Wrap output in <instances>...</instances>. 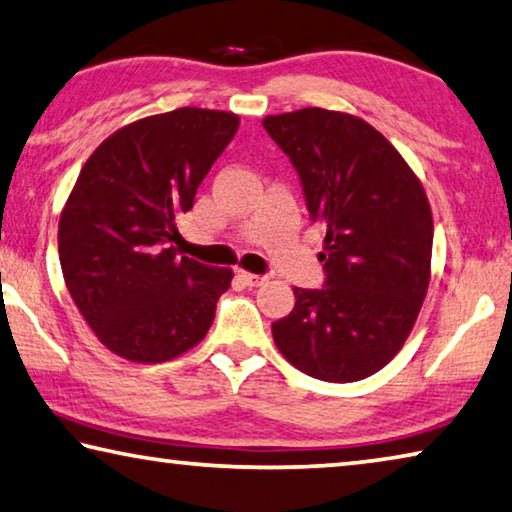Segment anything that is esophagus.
<instances>
[{
	"label": "esophagus",
	"mask_w": 512,
	"mask_h": 512,
	"mask_svg": "<svg viewBox=\"0 0 512 512\" xmlns=\"http://www.w3.org/2000/svg\"><path fill=\"white\" fill-rule=\"evenodd\" d=\"M239 278L243 280V285H248V287H259L269 280L266 275H257V273H248V271H239Z\"/></svg>",
	"instance_id": "1"
}]
</instances>
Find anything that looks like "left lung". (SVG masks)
I'll return each mask as SVG.
<instances>
[{
    "instance_id": "left-lung-1",
    "label": "left lung",
    "mask_w": 512,
    "mask_h": 512,
    "mask_svg": "<svg viewBox=\"0 0 512 512\" xmlns=\"http://www.w3.org/2000/svg\"><path fill=\"white\" fill-rule=\"evenodd\" d=\"M289 154L312 221L328 227L319 259L326 287H294L275 321L289 364L328 383L369 378L401 351L415 326L433 255V214L415 170L367 120L307 107L266 116Z\"/></svg>"
}]
</instances>
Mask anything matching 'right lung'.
Segmentation results:
<instances>
[{"label": "right lung", "mask_w": 512, "mask_h": 512, "mask_svg": "<svg viewBox=\"0 0 512 512\" xmlns=\"http://www.w3.org/2000/svg\"><path fill=\"white\" fill-rule=\"evenodd\" d=\"M239 129L232 111L182 107L97 145L59 221L61 271L95 337L118 358H180L212 328L232 269L180 257L175 218Z\"/></svg>", "instance_id": "add662e5"}]
</instances>
